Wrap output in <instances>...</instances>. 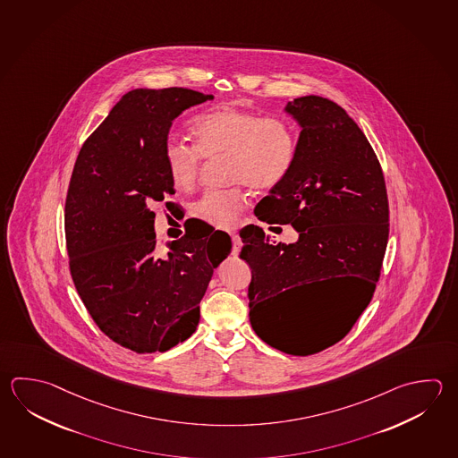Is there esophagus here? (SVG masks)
<instances>
[{"instance_id":"obj_1","label":"esophagus","mask_w":458,"mask_h":458,"mask_svg":"<svg viewBox=\"0 0 458 458\" xmlns=\"http://www.w3.org/2000/svg\"><path fill=\"white\" fill-rule=\"evenodd\" d=\"M232 242H233V256H236L238 252H240V248H242V238L238 236V234H232Z\"/></svg>"}]
</instances>
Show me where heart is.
<instances>
[{"mask_svg": "<svg viewBox=\"0 0 458 458\" xmlns=\"http://www.w3.org/2000/svg\"><path fill=\"white\" fill-rule=\"evenodd\" d=\"M194 144L176 136L164 142V162L174 188L191 191L198 182L202 158L225 157L228 190L208 191L192 208V216L214 228L230 230L240 222L252 191L276 190L293 170L298 132L284 118L262 116L232 105L200 113L191 123Z\"/></svg>", "mask_w": 458, "mask_h": 458, "instance_id": "obj_1", "label": "heart"}]
</instances>
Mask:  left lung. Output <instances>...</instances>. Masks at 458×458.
<instances>
[{
    "label": "left lung",
    "instance_id": "8db88e82",
    "mask_svg": "<svg viewBox=\"0 0 458 458\" xmlns=\"http://www.w3.org/2000/svg\"><path fill=\"white\" fill-rule=\"evenodd\" d=\"M286 112L301 124L296 162L254 214L268 225H293L300 240L276 244L250 225L240 256L250 267L254 332L284 353L308 356L345 337L371 301L387 248L388 199L377 156L340 105L300 97ZM319 279H352L354 296L316 328H298L285 294Z\"/></svg>",
    "mask_w": 458,
    "mask_h": 458
}]
</instances>
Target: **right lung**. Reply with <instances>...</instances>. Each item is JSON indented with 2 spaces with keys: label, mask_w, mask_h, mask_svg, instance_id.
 Returning <instances> with one entry per match:
<instances>
[{
  "label": "right lung",
  "mask_w": 458,
  "mask_h": 458,
  "mask_svg": "<svg viewBox=\"0 0 458 458\" xmlns=\"http://www.w3.org/2000/svg\"><path fill=\"white\" fill-rule=\"evenodd\" d=\"M210 98L182 87L131 90L72 168L64 206L72 282L105 335L136 353L166 352L194 334L214 268L232 250L228 234L208 228V240L186 232L158 252L154 233L152 206L174 194L164 162L172 121Z\"/></svg>",
  "instance_id": "1"
}]
</instances>
